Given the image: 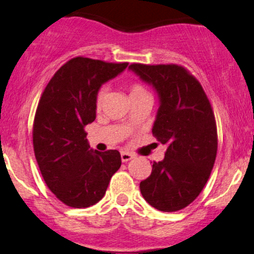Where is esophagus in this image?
I'll return each mask as SVG.
<instances>
[{
  "mask_svg": "<svg viewBox=\"0 0 254 254\" xmlns=\"http://www.w3.org/2000/svg\"><path fill=\"white\" fill-rule=\"evenodd\" d=\"M121 157H122V161L127 162V161H130V160L132 159L133 154L129 153V151H122V153H121Z\"/></svg>",
  "mask_w": 254,
  "mask_h": 254,
  "instance_id": "1",
  "label": "esophagus"
}]
</instances>
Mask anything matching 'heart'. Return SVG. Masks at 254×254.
<instances>
[{"mask_svg": "<svg viewBox=\"0 0 254 254\" xmlns=\"http://www.w3.org/2000/svg\"><path fill=\"white\" fill-rule=\"evenodd\" d=\"M105 93H106V89H105V87H103V88L99 89V92H98V94H97V99H95V103H97V106H100L101 103H103L104 97H105ZM142 94H148V92L144 89V87L141 86V84H138V83L132 84V87H131L130 97H136V95H142Z\"/></svg>", "mask_w": 254, "mask_h": 254, "instance_id": "1", "label": "heart"}]
</instances>
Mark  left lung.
<instances>
[{
	"label": "left lung",
	"mask_w": 254,
	"mask_h": 254,
	"mask_svg": "<svg viewBox=\"0 0 254 254\" xmlns=\"http://www.w3.org/2000/svg\"><path fill=\"white\" fill-rule=\"evenodd\" d=\"M153 86L160 100L153 135L167 145L139 184L142 196L160 211L182 210L200 193L217 153V129L210 101L193 75L177 64L129 66Z\"/></svg>",
	"instance_id": "1"
}]
</instances>
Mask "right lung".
Listing matches in <instances>:
<instances>
[{
    "label": "right lung",
    "mask_w": 254,
    "mask_h": 254,
    "mask_svg": "<svg viewBox=\"0 0 254 254\" xmlns=\"http://www.w3.org/2000/svg\"><path fill=\"white\" fill-rule=\"evenodd\" d=\"M127 64L71 58L55 72L38 104L34 155L48 188L71 208L98 203L122 165L118 150L90 149L84 127L97 116L95 99L101 84Z\"/></svg>",
    "instance_id": "obj_1"
}]
</instances>
